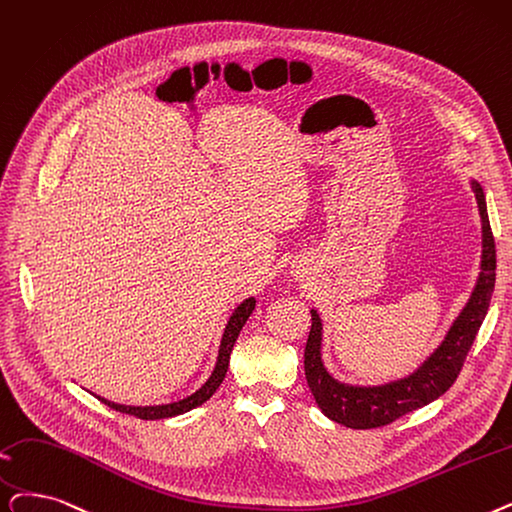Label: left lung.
I'll return each instance as SVG.
<instances>
[{
  "mask_svg": "<svg viewBox=\"0 0 512 512\" xmlns=\"http://www.w3.org/2000/svg\"><path fill=\"white\" fill-rule=\"evenodd\" d=\"M481 217V261L473 291L452 320L441 343L402 379L381 385H351L332 376L324 364V324L318 309L311 307V328L305 343V379L318 408L330 420L349 429H374L393 422L412 410L435 402L446 393L462 368L477 330L490 307L496 284V242L487 217L483 186L469 177Z\"/></svg>",
  "mask_w": 512,
  "mask_h": 512,
  "instance_id": "8db88e82",
  "label": "left lung"
}]
</instances>
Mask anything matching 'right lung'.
Instances as JSON below:
<instances>
[{
  "instance_id": "add662e5",
  "label": "right lung",
  "mask_w": 512,
  "mask_h": 512,
  "mask_svg": "<svg viewBox=\"0 0 512 512\" xmlns=\"http://www.w3.org/2000/svg\"><path fill=\"white\" fill-rule=\"evenodd\" d=\"M255 297H247L244 301H240L234 311L230 314L228 322H226V328L224 332H221V341H219V349H217V360H215V366L209 374V379L198 387L194 393L177 399V402H169V404H159V406H125V404H115L110 402V399L106 397H100L96 395L102 404H106L108 408H113L117 412H123V414H131V416H138L142 420H159V418H171V416H180L184 412H190L198 406H203L207 399L219 389V385L224 383L226 379V372H228V366H230V353L234 349V343L240 335V330L244 326V322L249 320V316L253 314L255 309Z\"/></svg>"
}]
</instances>
